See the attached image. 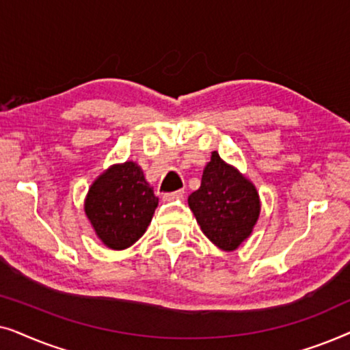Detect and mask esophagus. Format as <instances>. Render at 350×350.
<instances>
[{
    "mask_svg": "<svg viewBox=\"0 0 350 350\" xmlns=\"http://www.w3.org/2000/svg\"><path fill=\"white\" fill-rule=\"evenodd\" d=\"M185 198V191L183 189H178L175 191V193H167L164 194V200H180Z\"/></svg>",
    "mask_w": 350,
    "mask_h": 350,
    "instance_id": "obj_1",
    "label": "esophagus"
}]
</instances>
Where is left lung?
<instances>
[{"mask_svg": "<svg viewBox=\"0 0 350 350\" xmlns=\"http://www.w3.org/2000/svg\"><path fill=\"white\" fill-rule=\"evenodd\" d=\"M196 221L224 252H234L250 237L260 218L261 200L255 185L217 151L205 165L200 188L188 198Z\"/></svg>", "mask_w": 350, "mask_h": 350, "instance_id": "left-lung-1", "label": "left lung"}]
</instances>
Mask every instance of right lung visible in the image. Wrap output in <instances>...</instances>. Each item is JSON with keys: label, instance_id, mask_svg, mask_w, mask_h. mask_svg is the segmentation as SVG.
<instances>
[{"label": "right lung", "instance_id": "1", "mask_svg": "<svg viewBox=\"0 0 350 350\" xmlns=\"http://www.w3.org/2000/svg\"><path fill=\"white\" fill-rule=\"evenodd\" d=\"M159 204L142 167L127 161L102 172L88 191L85 217L103 245L124 250L150 226Z\"/></svg>", "mask_w": 350, "mask_h": 350}]
</instances>
